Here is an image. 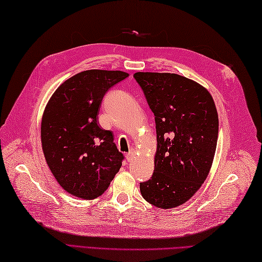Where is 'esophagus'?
Returning <instances> with one entry per match:
<instances>
[{
    "label": "esophagus",
    "instance_id": "obj_1",
    "mask_svg": "<svg viewBox=\"0 0 262 262\" xmlns=\"http://www.w3.org/2000/svg\"><path fill=\"white\" fill-rule=\"evenodd\" d=\"M134 157H135V151H134V149H130V151L126 154L127 161H132L133 159H134Z\"/></svg>",
    "mask_w": 262,
    "mask_h": 262
}]
</instances>
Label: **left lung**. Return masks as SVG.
<instances>
[{
  "label": "left lung",
  "mask_w": 262,
  "mask_h": 262,
  "mask_svg": "<svg viewBox=\"0 0 262 262\" xmlns=\"http://www.w3.org/2000/svg\"><path fill=\"white\" fill-rule=\"evenodd\" d=\"M155 117L158 147L143 198L159 208L178 207L207 178L219 137L213 97L197 82L173 73L134 74Z\"/></svg>",
  "instance_id": "8db88e82"
}]
</instances>
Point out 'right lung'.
I'll return each mask as SVG.
<instances>
[{"instance_id":"1","label":"right lung","mask_w":262,"mask_h":262,"mask_svg":"<svg viewBox=\"0 0 262 262\" xmlns=\"http://www.w3.org/2000/svg\"><path fill=\"white\" fill-rule=\"evenodd\" d=\"M127 76L121 71L81 72L49 99L41 119L42 151L55 179L72 196H101L120 169L124 155L97 117L104 94Z\"/></svg>"}]
</instances>
